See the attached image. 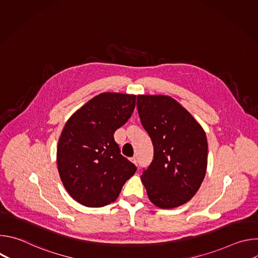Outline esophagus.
Masks as SVG:
<instances>
[{"label": "esophagus", "mask_w": 258, "mask_h": 258, "mask_svg": "<svg viewBox=\"0 0 258 258\" xmlns=\"http://www.w3.org/2000/svg\"><path fill=\"white\" fill-rule=\"evenodd\" d=\"M131 160H132V162H133V163H135L136 165H138V159H137V157H136V156L132 157V158H131Z\"/></svg>", "instance_id": "34e87169"}]
</instances>
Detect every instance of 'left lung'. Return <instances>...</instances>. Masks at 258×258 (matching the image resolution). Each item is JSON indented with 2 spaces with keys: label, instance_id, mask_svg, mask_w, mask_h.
Here are the masks:
<instances>
[{
  "label": "left lung",
  "instance_id": "obj_1",
  "mask_svg": "<svg viewBox=\"0 0 258 258\" xmlns=\"http://www.w3.org/2000/svg\"><path fill=\"white\" fill-rule=\"evenodd\" d=\"M137 107L154 146V158L142 174L147 194L160 208L185 204L197 193L206 173V135L168 96H138Z\"/></svg>",
  "mask_w": 258,
  "mask_h": 258
}]
</instances>
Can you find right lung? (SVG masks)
<instances>
[{
    "mask_svg": "<svg viewBox=\"0 0 258 258\" xmlns=\"http://www.w3.org/2000/svg\"><path fill=\"white\" fill-rule=\"evenodd\" d=\"M136 96L103 93L73 114L58 142L57 163L69 195L88 207L117 199L137 166L120 154L114 133L132 116Z\"/></svg>",
    "mask_w": 258,
    "mask_h": 258,
    "instance_id": "right-lung-1",
    "label": "right lung"
}]
</instances>
